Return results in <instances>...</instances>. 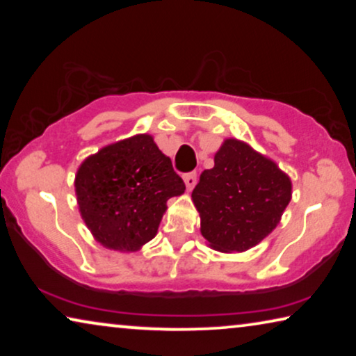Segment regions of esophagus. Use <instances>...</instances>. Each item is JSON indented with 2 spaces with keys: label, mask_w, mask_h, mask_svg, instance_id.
<instances>
[{
  "label": "esophagus",
  "mask_w": 356,
  "mask_h": 356,
  "mask_svg": "<svg viewBox=\"0 0 356 356\" xmlns=\"http://www.w3.org/2000/svg\"><path fill=\"white\" fill-rule=\"evenodd\" d=\"M183 179H184V183H186V188H188V189H193L194 186H196L197 175H196V172L184 173V175H183Z\"/></svg>",
  "instance_id": "obj_1"
}]
</instances>
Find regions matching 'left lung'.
I'll return each instance as SVG.
<instances>
[{
    "instance_id": "1",
    "label": "left lung",
    "mask_w": 356,
    "mask_h": 356,
    "mask_svg": "<svg viewBox=\"0 0 356 356\" xmlns=\"http://www.w3.org/2000/svg\"><path fill=\"white\" fill-rule=\"evenodd\" d=\"M204 170L193 201L213 250L246 251L269 235L291 199L290 178L250 145L227 139Z\"/></svg>"
}]
</instances>
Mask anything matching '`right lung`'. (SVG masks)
<instances>
[{
	"mask_svg": "<svg viewBox=\"0 0 356 356\" xmlns=\"http://www.w3.org/2000/svg\"><path fill=\"white\" fill-rule=\"evenodd\" d=\"M81 216L105 248L136 251L152 240L167 201L184 193L172 160L147 134L106 145L76 175Z\"/></svg>",
	"mask_w": 356,
	"mask_h": 356,
	"instance_id": "right-lung-1",
	"label": "right lung"
}]
</instances>
